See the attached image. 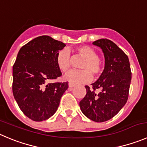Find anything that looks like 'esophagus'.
Listing matches in <instances>:
<instances>
[{
  "label": "esophagus",
  "mask_w": 147,
  "mask_h": 147,
  "mask_svg": "<svg viewBox=\"0 0 147 147\" xmlns=\"http://www.w3.org/2000/svg\"><path fill=\"white\" fill-rule=\"evenodd\" d=\"M69 88H73V87H75V84H74V83H69Z\"/></svg>",
  "instance_id": "1"
}]
</instances>
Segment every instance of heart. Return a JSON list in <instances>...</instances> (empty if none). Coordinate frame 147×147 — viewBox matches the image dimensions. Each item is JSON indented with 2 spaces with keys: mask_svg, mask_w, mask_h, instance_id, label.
<instances>
[{
  "mask_svg": "<svg viewBox=\"0 0 147 147\" xmlns=\"http://www.w3.org/2000/svg\"><path fill=\"white\" fill-rule=\"evenodd\" d=\"M73 52L85 59L80 67L83 70L69 72L66 75V80L73 83H86L92 80L93 75L95 78L101 75L103 65L96 51L88 46H80L75 48ZM56 62L63 73H67L72 67V59L69 52L67 50L59 51L56 57Z\"/></svg>",
  "mask_w": 147,
  "mask_h": 147,
  "instance_id": "obj_1",
  "label": "heart"
}]
</instances>
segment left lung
<instances>
[{
  "mask_svg": "<svg viewBox=\"0 0 147 147\" xmlns=\"http://www.w3.org/2000/svg\"><path fill=\"white\" fill-rule=\"evenodd\" d=\"M93 44L104 52L105 69L91 87L86 86V95L80 107L88 118L101 123L115 117L127 102L131 71L128 57L115 42L103 38Z\"/></svg>",
  "mask_w": 147,
  "mask_h": 147,
  "instance_id": "left-lung-1",
  "label": "left lung"
}]
</instances>
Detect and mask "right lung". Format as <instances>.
I'll use <instances>...</instances> for the list:
<instances>
[{"label":"right lung","mask_w":147,"mask_h":147,"mask_svg":"<svg viewBox=\"0 0 147 147\" xmlns=\"http://www.w3.org/2000/svg\"><path fill=\"white\" fill-rule=\"evenodd\" d=\"M65 46L42 35L27 42L18 53L13 66L12 90L22 112L32 120L50 118L68 88V82H50L61 76L56 57Z\"/></svg>","instance_id":"1"}]
</instances>
